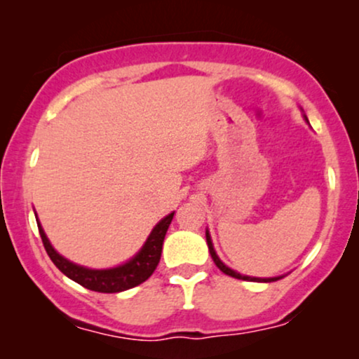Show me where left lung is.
Returning <instances> with one entry per match:
<instances>
[{
  "label": "left lung",
  "mask_w": 359,
  "mask_h": 359,
  "mask_svg": "<svg viewBox=\"0 0 359 359\" xmlns=\"http://www.w3.org/2000/svg\"><path fill=\"white\" fill-rule=\"evenodd\" d=\"M307 119V118H306ZM205 240H208V246H209V253H211V257L214 259V263H216V266L219 269L222 273L229 275V277H234L238 280H253V282H275V280L282 278V277H271V278H258V277H246V275H241L238 273V271H234L229 269V266H226L224 263L221 262L219 257L216 255V251H214V246H212V241H211V234H209V231H205Z\"/></svg>",
  "instance_id": "obj_1"
}]
</instances>
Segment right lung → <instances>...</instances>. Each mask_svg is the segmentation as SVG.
Here are the masks:
<instances>
[{
	"mask_svg": "<svg viewBox=\"0 0 359 359\" xmlns=\"http://www.w3.org/2000/svg\"><path fill=\"white\" fill-rule=\"evenodd\" d=\"M172 219H174V212H170L168 216L163 217L158 224L151 229L150 236L147 238L143 248L135 255L130 262L123 263V265L114 266V269H106V270H93L86 269V266L76 265V263L69 262L67 258H64L62 255L57 253L53 250V246L48 241L47 234L39 224V233L42 236V243L45 246V251L50 257L53 265L59 269L65 277H69L74 282H77L79 285L89 288L94 292H102V294H116V292L128 290V288H133L140 285V283L145 282L147 278H150V275L154 273L156 265L160 262V255H162V246L163 240H165V234L168 226H170Z\"/></svg>",
	"mask_w": 359,
	"mask_h": 359,
	"instance_id": "add662e5",
	"label": "right lung"
}]
</instances>
